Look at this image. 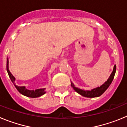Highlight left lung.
<instances>
[{
  "label": "left lung",
  "mask_w": 127,
  "mask_h": 127,
  "mask_svg": "<svg viewBox=\"0 0 127 127\" xmlns=\"http://www.w3.org/2000/svg\"><path fill=\"white\" fill-rule=\"evenodd\" d=\"M116 65H114V69H113V72H112L111 74L109 76V77L108 78V79L107 80V81H105L102 85L100 86V87H97L96 88H94V89L92 90H86L85 91L84 90H81L78 88H76L75 87L74 85L72 83H71V86L74 88L76 92L78 93L79 94H80L81 95L85 97H90V98H92V97H99L103 93L105 92L106 90L107 89L109 85L111 84L112 81H113V79H114V75L116 73Z\"/></svg>",
  "instance_id": "left-lung-1"
}]
</instances>
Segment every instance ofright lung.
Listing matches in <instances>:
<instances>
[{
    "label": "right lung",
    "instance_id": "1",
    "mask_svg": "<svg viewBox=\"0 0 127 127\" xmlns=\"http://www.w3.org/2000/svg\"><path fill=\"white\" fill-rule=\"evenodd\" d=\"M9 61L8 58L7 60V73H8L10 79H11V81L13 82V83H14V86L16 87V88L18 90L20 94H22V95H25V96H27V97H32V98H35V97H39L41 95H44L45 94V88H42V89H37L35 90H27V88H25V86H16V85L14 84V81H15V78H14V76L11 74V73L10 72V71L9 70Z\"/></svg>",
    "mask_w": 127,
    "mask_h": 127
}]
</instances>
